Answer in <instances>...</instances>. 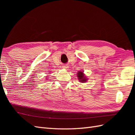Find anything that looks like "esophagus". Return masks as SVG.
Instances as JSON below:
<instances>
[{"label": "esophagus", "mask_w": 135, "mask_h": 135, "mask_svg": "<svg viewBox=\"0 0 135 135\" xmlns=\"http://www.w3.org/2000/svg\"><path fill=\"white\" fill-rule=\"evenodd\" d=\"M62 68L65 70H67L68 68V67H67V66H66V65H64V66H62Z\"/></svg>", "instance_id": "esophagus-1"}]
</instances>
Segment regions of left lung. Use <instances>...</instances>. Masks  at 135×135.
<instances>
[{"mask_svg": "<svg viewBox=\"0 0 135 135\" xmlns=\"http://www.w3.org/2000/svg\"><path fill=\"white\" fill-rule=\"evenodd\" d=\"M77 76L78 77V79H79V81L81 82H85L87 81V78H85V76H84V74H83L82 72H79L78 73V74H77Z\"/></svg>", "mask_w": 135, "mask_h": 135, "instance_id": "left-lung-1", "label": "left lung"}]
</instances>
